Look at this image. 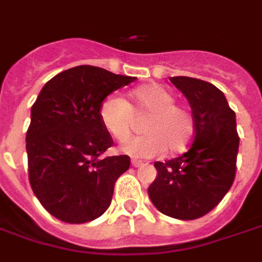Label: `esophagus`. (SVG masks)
I'll return each mask as SVG.
<instances>
[{"label":"esophagus","instance_id":"1","mask_svg":"<svg viewBox=\"0 0 262 262\" xmlns=\"http://www.w3.org/2000/svg\"><path fill=\"white\" fill-rule=\"evenodd\" d=\"M131 166H133V167H141V166H144V163H142V162H141V160H131Z\"/></svg>","mask_w":262,"mask_h":262}]
</instances>
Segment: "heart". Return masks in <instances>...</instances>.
<instances>
[{"label":"heart","mask_w":262,"mask_h":262,"mask_svg":"<svg viewBox=\"0 0 262 262\" xmlns=\"http://www.w3.org/2000/svg\"><path fill=\"white\" fill-rule=\"evenodd\" d=\"M176 96L160 85L138 88L129 100L108 96L100 106L99 118L106 133L117 141L128 137L133 114H149L142 124L145 135L123 145V152L134 158H154L166 149L179 154L186 149L195 133V121L188 108L176 104Z\"/></svg>","instance_id":"b5f03b06"}]
</instances>
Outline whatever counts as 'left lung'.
I'll use <instances>...</instances> for the list:
<instances>
[{
	"mask_svg": "<svg viewBox=\"0 0 262 262\" xmlns=\"http://www.w3.org/2000/svg\"><path fill=\"white\" fill-rule=\"evenodd\" d=\"M170 82L191 106L194 141L179 158L155 162L158 176L148 194L162 213L192 221L212 211L230 190L240 139L236 114L215 85L188 76H173Z\"/></svg>",
	"mask_w": 262,
	"mask_h": 262,
	"instance_id": "left-lung-1",
	"label": "left lung"
}]
</instances>
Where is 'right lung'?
I'll use <instances>...</instances> for the list:
<instances>
[{"mask_svg":"<svg viewBox=\"0 0 262 262\" xmlns=\"http://www.w3.org/2000/svg\"><path fill=\"white\" fill-rule=\"evenodd\" d=\"M135 79L99 67H74L51 78L32 106L26 134L30 186L46 211L62 222H91L110 207L129 156L103 158L113 139L99 110L112 92Z\"/></svg>","mask_w":262,"mask_h":262,"instance_id":"obj_1","label":"right lung"}]
</instances>
